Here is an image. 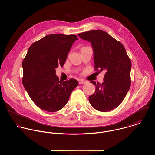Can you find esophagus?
I'll return each mask as SVG.
<instances>
[{"instance_id": "esophagus-1", "label": "esophagus", "mask_w": 155, "mask_h": 155, "mask_svg": "<svg viewBox=\"0 0 155 155\" xmlns=\"http://www.w3.org/2000/svg\"><path fill=\"white\" fill-rule=\"evenodd\" d=\"M85 83H87V82L85 81H84V80H80L79 82V85L84 84H85Z\"/></svg>"}]
</instances>
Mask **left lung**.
Masks as SVG:
<instances>
[{
  "label": "left lung",
  "mask_w": 155,
  "mask_h": 155,
  "mask_svg": "<svg viewBox=\"0 0 155 155\" xmlns=\"http://www.w3.org/2000/svg\"><path fill=\"white\" fill-rule=\"evenodd\" d=\"M78 36L91 43L95 69L106 71L101 84L91 81L95 91L89 97V101L97 110H113L122 102L131 87V62L126 50L103 30H92Z\"/></svg>",
  "instance_id": "left-lung-1"
}]
</instances>
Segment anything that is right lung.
<instances>
[{"mask_svg": "<svg viewBox=\"0 0 155 155\" xmlns=\"http://www.w3.org/2000/svg\"><path fill=\"white\" fill-rule=\"evenodd\" d=\"M75 35H48L33 43L22 61V84L34 103L41 109L55 112L63 109L72 91L78 85L74 79L61 81L55 69L63 66Z\"/></svg>", "mask_w": 155, "mask_h": 155, "instance_id": "add662e5", "label": "right lung"}]
</instances>
